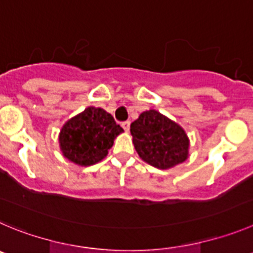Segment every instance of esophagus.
<instances>
[{
    "instance_id": "1",
    "label": "esophagus",
    "mask_w": 253,
    "mask_h": 253,
    "mask_svg": "<svg viewBox=\"0 0 253 253\" xmlns=\"http://www.w3.org/2000/svg\"><path fill=\"white\" fill-rule=\"evenodd\" d=\"M129 124H131V122H129V121H125V122H122V124H121V126L124 127V129L126 132L129 131Z\"/></svg>"
}]
</instances>
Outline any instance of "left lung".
Wrapping results in <instances>:
<instances>
[{
	"instance_id": "left-lung-1",
	"label": "left lung",
	"mask_w": 253,
	"mask_h": 253,
	"mask_svg": "<svg viewBox=\"0 0 253 253\" xmlns=\"http://www.w3.org/2000/svg\"><path fill=\"white\" fill-rule=\"evenodd\" d=\"M129 131L140 158L158 169H169L188 159L185 131L158 111L141 113Z\"/></svg>"
}]
</instances>
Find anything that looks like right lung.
I'll return each instance as SVG.
<instances>
[{"mask_svg": "<svg viewBox=\"0 0 253 253\" xmlns=\"http://www.w3.org/2000/svg\"><path fill=\"white\" fill-rule=\"evenodd\" d=\"M122 131L110 113L88 107L63 126L59 135L60 149L77 165H93L107 156L113 140Z\"/></svg>", "mask_w": 253, "mask_h": 253, "instance_id": "obj_1", "label": "right lung"}]
</instances>
